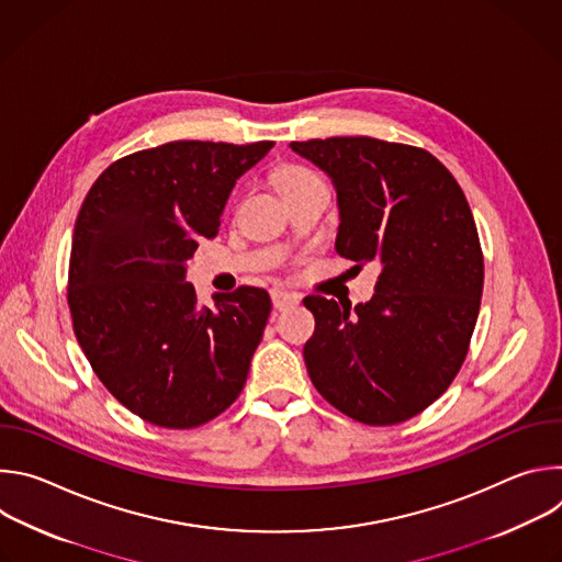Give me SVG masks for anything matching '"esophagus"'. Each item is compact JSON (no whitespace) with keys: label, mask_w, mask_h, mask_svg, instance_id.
Returning a JSON list of instances; mask_svg holds the SVG:
<instances>
[{"label":"esophagus","mask_w":562,"mask_h":562,"mask_svg":"<svg viewBox=\"0 0 562 562\" xmlns=\"http://www.w3.org/2000/svg\"><path fill=\"white\" fill-rule=\"evenodd\" d=\"M271 300H273V306L278 311H284V308H289V306L300 302L297 293H291V291H284V289H273L271 291Z\"/></svg>","instance_id":"obj_1"}]
</instances>
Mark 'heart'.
Here are the masks:
<instances>
[{
  "mask_svg": "<svg viewBox=\"0 0 562 562\" xmlns=\"http://www.w3.org/2000/svg\"><path fill=\"white\" fill-rule=\"evenodd\" d=\"M317 182H319V178L313 171L304 169V167H284L276 176V187H278L280 195H286V193L313 187Z\"/></svg>",
  "mask_w": 562,
  "mask_h": 562,
  "instance_id": "b5f03b06",
  "label": "heart"
}]
</instances>
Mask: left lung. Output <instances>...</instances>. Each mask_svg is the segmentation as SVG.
Here are the masks:
<instances>
[{
  "label": "left lung",
  "instance_id": "obj_1",
  "mask_svg": "<svg viewBox=\"0 0 562 562\" xmlns=\"http://www.w3.org/2000/svg\"><path fill=\"white\" fill-rule=\"evenodd\" d=\"M338 198L336 251L380 269L369 302L304 297L311 382L364 425L414 418L462 367L483 295V251L467 198L438 159L373 137L291 142Z\"/></svg>",
  "mask_w": 562,
  "mask_h": 562
}]
</instances>
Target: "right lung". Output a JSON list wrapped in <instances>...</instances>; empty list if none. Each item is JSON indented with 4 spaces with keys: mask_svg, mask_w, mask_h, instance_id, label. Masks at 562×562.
Listing matches in <instances>:
<instances>
[{
    "mask_svg": "<svg viewBox=\"0 0 562 562\" xmlns=\"http://www.w3.org/2000/svg\"><path fill=\"white\" fill-rule=\"evenodd\" d=\"M273 142H169L113 162L79 209L68 306L79 347L142 420L191 429L243 391L271 297L239 286L200 306L187 267Z\"/></svg>",
    "mask_w": 562,
    "mask_h": 562,
    "instance_id": "1",
    "label": "right lung"
}]
</instances>
